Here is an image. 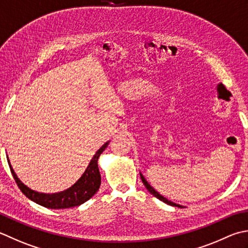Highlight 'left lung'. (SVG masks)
Wrapping results in <instances>:
<instances>
[{"label":"left lung","mask_w":248,"mask_h":248,"mask_svg":"<svg viewBox=\"0 0 248 248\" xmlns=\"http://www.w3.org/2000/svg\"><path fill=\"white\" fill-rule=\"evenodd\" d=\"M140 178H142V182H143V184L145 185V187L147 188V190L152 193L153 196H155L156 197L157 199H159V200H161L162 202H164V203H167V204H169V205H172V206H177V207H184V206H182V205H179V204H176V203H174V202H172V201H170V200H168L167 198H164L163 196H161L160 195L159 192H157L156 190H155V189L149 185L148 184V182L146 181V179H145V177L143 176V174L142 173H140Z\"/></svg>","instance_id":"left-lung-1"}]
</instances>
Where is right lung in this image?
<instances>
[{
	"instance_id": "add662e5",
	"label": "right lung",
	"mask_w": 248,
	"mask_h": 248,
	"mask_svg": "<svg viewBox=\"0 0 248 248\" xmlns=\"http://www.w3.org/2000/svg\"><path fill=\"white\" fill-rule=\"evenodd\" d=\"M108 143L109 142H106L103 146L95 153L93 158L91 159L89 166L87 167L86 171L74 185L71 186L64 191L57 193H43L32 190V189L24 185L20 179L17 177L16 173H15L11 166V163H9V160L8 164L19 189L22 191L23 195H26V197H28L33 202H35L37 204H40L44 207L55 208V210L74 207L82 204V203H85L86 201H88L89 199L93 197L95 195V192L99 190L101 185V175L98 167V159L100 157V155L104 152V149L108 147Z\"/></svg>"
}]
</instances>
